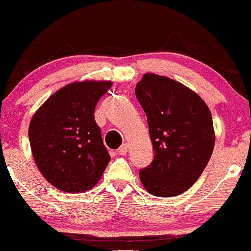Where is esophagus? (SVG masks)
I'll list each match as a JSON object with an SVG mask.
<instances>
[{
	"label": "esophagus",
	"instance_id": "esophagus-1",
	"mask_svg": "<svg viewBox=\"0 0 251 251\" xmlns=\"http://www.w3.org/2000/svg\"><path fill=\"white\" fill-rule=\"evenodd\" d=\"M126 151H128V145H126V143L118 148V154H120V155H126Z\"/></svg>",
	"mask_w": 251,
	"mask_h": 251
}]
</instances>
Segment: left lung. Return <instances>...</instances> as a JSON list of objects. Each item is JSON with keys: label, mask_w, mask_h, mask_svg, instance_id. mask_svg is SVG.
I'll list each match as a JSON object with an SVG mask.
<instances>
[{"label": "left lung", "mask_w": 251, "mask_h": 251, "mask_svg": "<svg viewBox=\"0 0 251 251\" xmlns=\"http://www.w3.org/2000/svg\"><path fill=\"white\" fill-rule=\"evenodd\" d=\"M146 112L154 160L140 180L156 197H176L198 180L213 147L215 130L207 104L184 84L146 73L135 88Z\"/></svg>", "instance_id": "obj_1"}]
</instances>
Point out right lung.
<instances>
[{
    "label": "right lung",
    "instance_id": "1",
    "mask_svg": "<svg viewBox=\"0 0 251 251\" xmlns=\"http://www.w3.org/2000/svg\"><path fill=\"white\" fill-rule=\"evenodd\" d=\"M110 80L73 81L54 92L28 129L33 159L52 186L67 193L94 187L110 161L95 121L98 100Z\"/></svg>",
    "mask_w": 251,
    "mask_h": 251
}]
</instances>
